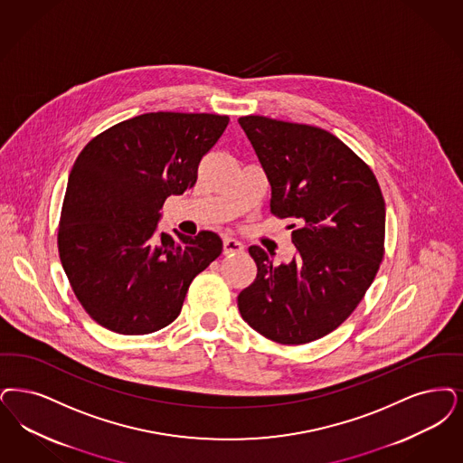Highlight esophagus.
Returning <instances> with one entry per match:
<instances>
[{
    "mask_svg": "<svg viewBox=\"0 0 463 463\" xmlns=\"http://www.w3.org/2000/svg\"><path fill=\"white\" fill-rule=\"evenodd\" d=\"M244 250V244L234 238H225L223 240V255H236Z\"/></svg>",
    "mask_w": 463,
    "mask_h": 463,
    "instance_id": "esophagus-1",
    "label": "esophagus"
}]
</instances>
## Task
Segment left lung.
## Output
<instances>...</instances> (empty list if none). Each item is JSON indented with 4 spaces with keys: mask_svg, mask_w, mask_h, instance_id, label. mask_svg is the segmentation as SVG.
Returning <instances> with one entry per match:
<instances>
[{
    "mask_svg": "<svg viewBox=\"0 0 463 463\" xmlns=\"http://www.w3.org/2000/svg\"><path fill=\"white\" fill-rule=\"evenodd\" d=\"M272 187L270 212L295 219L298 255L274 265L250 246L257 278L238 297L241 317L279 345L333 333L358 307L384 257L386 204L353 149L327 130L261 115L240 117Z\"/></svg>",
    "mask_w": 463,
    "mask_h": 463,
    "instance_id": "obj_1",
    "label": "left lung"
}]
</instances>
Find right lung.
Wrapping results in <instances>:
<instances>
[{"label": "right lung", "mask_w": 463, "mask_h": 463, "mask_svg": "<svg viewBox=\"0 0 463 463\" xmlns=\"http://www.w3.org/2000/svg\"><path fill=\"white\" fill-rule=\"evenodd\" d=\"M227 115L153 111L93 137L71 170L58 222V253L75 297L113 333L164 329L181 314L189 284L222 253V240L155 236L170 194L196 184L198 165Z\"/></svg>", "instance_id": "right-lung-1"}]
</instances>
